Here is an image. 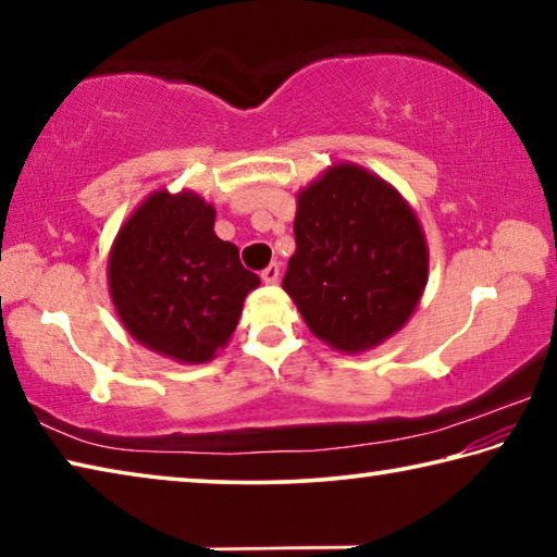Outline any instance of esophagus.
I'll return each instance as SVG.
<instances>
[{
  "instance_id": "esophagus-1",
  "label": "esophagus",
  "mask_w": 557,
  "mask_h": 557,
  "mask_svg": "<svg viewBox=\"0 0 557 557\" xmlns=\"http://www.w3.org/2000/svg\"><path fill=\"white\" fill-rule=\"evenodd\" d=\"M262 282H265V285H277V282H280V265H277V262H272V265L262 270Z\"/></svg>"
}]
</instances>
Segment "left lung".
<instances>
[{
	"mask_svg": "<svg viewBox=\"0 0 557 557\" xmlns=\"http://www.w3.org/2000/svg\"><path fill=\"white\" fill-rule=\"evenodd\" d=\"M297 250L282 280L309 332L358 354L393 336L428 285L430 252L410 203L369 169L334 164L297 194Z\"/></svg>",
	"mask_w": 557,
	"mask_h": 557,
	"instance_id": "left-lung-1",
	"label": "left lung"
}]
</instances>
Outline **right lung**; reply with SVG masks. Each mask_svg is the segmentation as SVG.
I'll use <instances>...</instances> for the list:
<instances>
[{
	"label": "right lung",
	"mask_w": 557,
	"mask_h": 557,
	"mask_svg": "<svg viewBox=\"0 0 557 557\" xmlns=\"http://www.w3.org/2000/svg\"><path fill=\"white\" fill-rule=\"evenodd\" d=\"M213 223L215 209L199 194L162 188L137 206L110 250L108 285L120 322L178 363L211 361L260 285Z\"/></svg>",
	"instance_id": "obj_1"
}]
</instances>
